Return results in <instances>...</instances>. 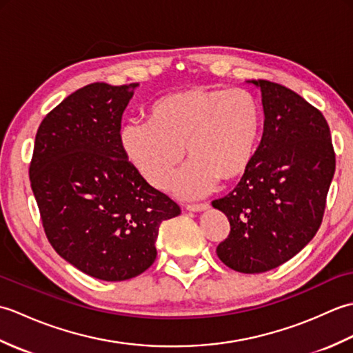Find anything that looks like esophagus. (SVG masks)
Segmentation results:
<instances>
[{
  "mask_svg": "<svg viewBox=\"0 0 353 353\" xmlns=\"http://www.w3.org/2000/svg\"><path fill=\"white\" fill-rule=\"evenodd\" d=\"M209 203H194V205H186V209L188 211H192V212H201V211H206V209H209Z\"/></svg>",
  "mask_w": 353,
  "mask_h": 353,
  "instance_id": "34e87169",
  "label": "esophagus"
}]
</instances>
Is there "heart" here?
<instances>
[{"label": "heart", "mask_w": 353, "mask_h": 353, "mask_svg": "<svg viewBox=\"0 0 353 353\" xmlns=\"http://www.w3.org/2000/svg\"><path fill=\"white\" fill-rule=\"evenodd\" d=\"M262 109L245 89L192 88L156 100L148 119H133L119 130V144L133 167L154 188H167L182 162L188 167L174 188L199 197L223 182L243 176L256 153Z\"/></svg>", "instance_id": "heart-1"}]
</instances>
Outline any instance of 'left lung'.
<instances>
[{"label": "left lung", "instance_id": "obj_1", "mask_svg": "<svg viewBox=\"0 0 353 353\" xmlns=\"http://www.w3.org/2000/svg\"><path fill=\"white\" fill-rule=\"evenodd\" d=\"M252 83L261 88L265 114L261 144L236 188L212 201L230 224L216 254L229 268L249 274L279 267L311 241L335 172L323 114L274 81Z\"/></svg>", "mask_w": 353, "mask_h": 353}]
</instances>
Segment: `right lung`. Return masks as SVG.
Segmentation results:
<instances>
[{
    "mask_svg": "<svg viewBox=\"0 0 353 353\" xmlns=\"http://www.w3.org/2000/svg\"><path fill=\"white\" fill-rule=\"evenodd\" d=\"M138 86L97 81L66 97L42 119L28 170L52 249L108 282L144 273L156 259L161 223L181 214L119 144L123 112Z\"/></svg>",
    "mask_w": 353,
    "mask_h": 353,
    "instance_id": "add662e5",
    "label": "right lung"
}]
</instances>
